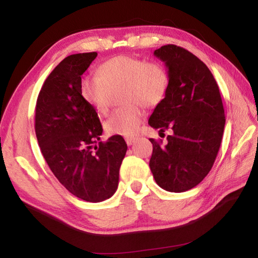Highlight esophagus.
<instances>
[{"label": "esophagus", "instance_id": "obj_1", "mask_svg": "<svg viewBox=\"0 0 258 258\" xmlns=\"http://www.w3.org/2000/svg\"><path fill=\"white\" fill-rule=\"evenodd\" d=\"M135 140H137V139H135V138H132V137H127V138L125 139V141H126V143H127V146H132L133 143L135 142Z\"/></svg>", "mask_w": 258, "mask_h": 258}]
</instances>
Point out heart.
I'll return each mask as SVG.
<instances>
[{
	"label": "heart",
	"instance_id": "obj_1",
	"mask_svg": "<svg viewBox=\"0 0 258 258\" xmlns=\"http://www.w3.org/2000/svg\"><path fill=\"white\" fill-rule=\"evenodd\" d=\"M119 90L123 108L112 112L104 121L108 133L134 135L143 120L141 106L154 108L163 101L168 90V74L158 62L130 55H117L102 62L97 76L84 77L80 92L84 101L99 116L106 115L110 107L111 93Z\"/></svg>",
	"mask_w": 258,
	"mask_h": 258
}]
</instances>
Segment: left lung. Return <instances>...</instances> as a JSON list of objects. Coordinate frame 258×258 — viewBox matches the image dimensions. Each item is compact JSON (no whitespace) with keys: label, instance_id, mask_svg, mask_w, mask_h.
I'll use <instances>...</instances> for the list:
<instances>
[{"label":"left lung","instance_id":"left-lung-1","mask_svg":"<svg viewBox=\"0 0 258 258\" xmlns=\"http://www.w3.org/2000/svg\"><path fill=\"white\" fill-rule=\"evenodd\" d=\"M168 74V90L149 118L159 133L171 128L167 145L154 146L150 169L160 187L184 192L198 185L213 167L224 132L222 98L213 74L183 47L168 44L154 52Z\"/></svg>","mask_w":258,"mask_h":258}]
</instances>
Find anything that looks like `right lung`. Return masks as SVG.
<instances>
[{"mask_svg":"<svg viewBox=\"0 0 258 258\" xmlns=\"http://www.w3.org/2000/svg\"><path fill=\"white\" fill-rule=\"evenodd\" d=\"M97 52L72 54L43 84L35 111V132L52 173L77 198L90 203L109 199L118 186L127 145L120 135L100 141L98 113L83 100L81 76ZM95 143L99 146L92 148Z\"/></svg>","mask_w":258,"mask_h":258,"instance_id":"add662e5","label":"right lung"}]
</instances>
